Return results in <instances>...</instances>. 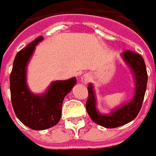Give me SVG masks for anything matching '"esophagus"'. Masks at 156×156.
I'll list each match as a JSON object with an SVG mask.
<instances>
[{
    "label": "esophagus",
    "mask_w": 156,
    "mask_h": 156,
    "mask_svg": "<svg viewBox=\"0 0 156 156\" xmlns=\"http://www.w3.org/2000/svg\"><path fill=\"white\" fill-rule=\"evenodd\" d=\"M80 80H81V82L85 85H87L90 80H91V76H90V74H85L83 76H81V78H80Z\"/></svg>",
    "instance_id": "esophagus-1"
}]
</instances>
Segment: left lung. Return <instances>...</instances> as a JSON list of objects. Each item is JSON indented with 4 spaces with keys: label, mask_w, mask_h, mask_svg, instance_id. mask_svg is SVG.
<instances>
[{
    "label": "left lung",
    "mask_w": 156,
    "mask_h": 156,
    "mask_svg": "<svg viewBox=\"0 0 156 156\" xmlns=\"http://www.w3.org/2000/svg\"><path fill=\"white\" fill-rule=\"evenodd\" d=\"M122 57L126 64L132 69L135 78V92L133 99L129 103L122 105V107L112 111L108 115L101 114L98 111L96 107L97 102L93 86L89 84L87 87L88 99L86 103L87 112L94 122L108 129L117 128L133 121L141 109L146 90L148 75L143 57L131 50L122 52Z\"/></svg>",
    "instance_id": "8db88e82"
}]
</instances>
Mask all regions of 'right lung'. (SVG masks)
I'll return each instance as SVG.
<instances>
[{"mask_svg": "<svg viewBox=\"0 0 156 156\" xmlns=\"http://www.w3.org/2000/svg\"><path fill=\"white\" fill-rule=\"evenodd\" d=\"M37 37L16 54L10 76L11 99L15 114L24 125L34 130H44L56 125L60 120L64 98L76 83L73 77L55 80L43 95L32 93L26 82V69L35 46L43 40Z\"/></svg>", "mask_w": 156, "mask_h": 156, "instance_id": "right-lung-1", "label": "right lung"}]
</instances>
